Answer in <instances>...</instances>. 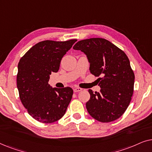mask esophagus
Masks as SVG:
<instances>
[{"label": "esophagus", "instance_id": "1", "mask_svg": "<svg viewBox=\"0 0 152 152\" xmlns=\"http://www.w3.org/2000/svg\"><path fill=\"white\" fill-rule=\"evenodd\" d=\"M82 90V88H79V87H76V88H74L73 91L75 93H77V92H80V91H81Z\"/></svg>", "mask_w": 152, "mask_h": 152}]
</instances>
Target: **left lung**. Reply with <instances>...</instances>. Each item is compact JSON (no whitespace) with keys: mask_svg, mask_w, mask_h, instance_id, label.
<instances>
[{"mask_svg":"<svg viewBox=\"0 0 152 152\" xmlns=\"http://www.w3.org/2000/svg\"><path fill=\"white\" fill-rule=\"evenodd\" d=\"M73 49L86 55L90 72L97 79L99 92L89 89L86 104L88 113L97 121L109 122L127 109L134 92L135 76L127 56L107 39L91 38L78 41Z\"/></svg>","mask_w":152,"mask_h":152,"instance_id":"obj_1","label":"left lung"}]
</instances>
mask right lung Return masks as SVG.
<instances>
[{
    "instance_id": "right-lung-1",
    "label": "right lung",
    "mask_w": 152,
    "mask_h": 152,
    "mask_svg": "<svg viewBox=\"0 0 152 152\" xmlns=\"http://www.w3.org/2000/svg\"><path fill=\"white\" fill-rule=\"evenodd\" d=\"M76 41H41L18 62L16 81L20 101L37 121L51 123L66 113L73 91L70 87L53 88L48 81L50 75L59 70L62 57Z\"/></svg>"
}]
</instances>
